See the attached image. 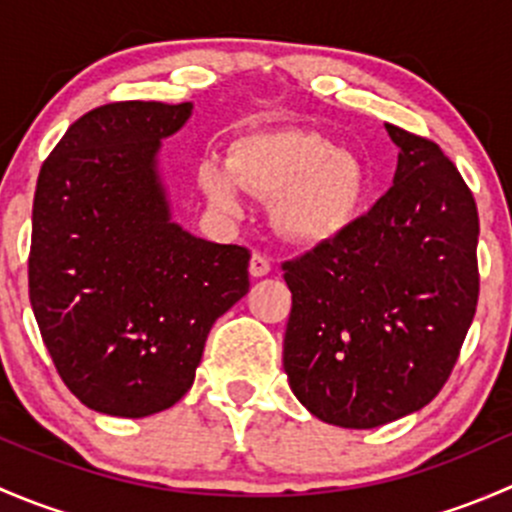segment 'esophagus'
Returning <instances> with one entry per match:
<instances>
[{"instance_id": "34e87169", "label": "esophagus", "mask_w": 512, "mask_h": 512, "mask_svg": "<svg viewBox=\"0 0 512 512\" xmlns=\"http://www.w3.org/2000/svg\"><path fill=\"white\" fill-rule=\"evenodd\" d=\"M270 260H267L265 255H260V252H255V255L250 257V275L252 277H265L267 272H270Z\"/></svg>"}]
</instances>
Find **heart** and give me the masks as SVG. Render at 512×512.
Returning <instances> with one entry per match:
<instances>
[{
	"mask_svg": "<svg viewBox=\"0 0 512 512\" xmlns=\"http://www.w3.org/2000/svg\"><path fill=\"white\" fill-rule=\"evenodd\" d=\"M198 183L225 215L242 213V190L275 198L277 230L304 245L342 237L369 193V175L359 158L319 133L297 128L240 138L227 160L200 163Z\"/></svg>",
	"mask_w": 512,
	"mask_h": 512,
	"instance_id": "b5f03b06",
	"label": "heart"
}]
</instances>
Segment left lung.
Wrapping results in <instances>:
<instances>
[{
    "mask_svg": "<svg viewBox=\"0 0 512 512\" xmlns=\"http://www.w3.org/2000/svg\"><path fill=\"white\" fill-rule=\"evenodd\" d=\"M386 131L401 151L389 193L342 237L282 265L289 386L342 428L384 426L436 399L480 292L471 188L438 143Z\"/></svg>",
    "mask_w": 512,
    "mask_h": 512,
    "instance_id": "8db88e82",
    "label": "left lung"
}]
</instances>
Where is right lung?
I'll use <instances>...</instances> for the list:
<instances>
[{"label":"right lung","instance_id":"right-lung-1","mask_svg":"<svg viewBox=\"0 0 512 512\" xmlns=\"http://www.w3.org/2000/svg\"><path fill=\"white\" fill-rule=\"evenodd\" d=\"M193 103L113 101L69 126L39 170L29 299L71 394L108 416L170 409L205 339L250 289V250L170 223L156 153Z\"/></svg>","mask_w":512,"mask_h":512}]
</instances>
